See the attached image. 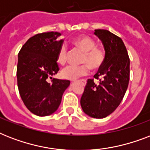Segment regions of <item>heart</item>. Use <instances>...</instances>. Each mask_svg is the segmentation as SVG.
<instances>
[{
  "mask_svg": "<svg viewBox=\"0 0 150 150\" xmlns=\"http://www.w3.org/2000/svg\"><path fill=\"white\" fill-rule=\"evenodd\" d=\"M74 45L84 52L82 57V65L66 67L61 71V75L63 79L75 80L79 78L88 75L89 67L93 70H96L102 66L105 59V52L101 48L96 47L93 40L86 36H79L73 40ZM68 51L64 45L61 46L57 56V61L60 64H64L67 61Z\"/></svg>",
  "mask_w": 150,
  "mask_h": 150,
  "instance_id": "heart-1",
  "label": "heart"
}]
</instances>
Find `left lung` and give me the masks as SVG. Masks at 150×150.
<instances>
[{
  "instance_id": "8db88e82",
  "label": "left lung",
  "mask_w": 150,
  "mask_h": 150,
  "mask_svg": "<svg viewBox=\"0 0 150 150\" xmlns=\"http://www.w3.org/2000/svg\"><path fill=\"white\" fill-rule=\"evenodd\" d=\"M94 34L102 42L105 59L94 75L99 83L88 79L80 103L88 116L104 118L118 107L128 89L130 60L120 37L105 29H96Z\"/></svg>"
}]
</instances>
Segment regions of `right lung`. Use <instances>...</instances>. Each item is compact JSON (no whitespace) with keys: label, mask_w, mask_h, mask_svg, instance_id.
<instances>
[{"label":"right lung","mask_w":150,"mask_h":150,"mask_svg":"<svg viewBox=\"0 0 150 150\" xmlns=\"http://www.w3.org/2000/svg\"><path fill=\"white\" fill-rule=\"evenodd\" d=\"M61 34L49 32L36 34L22 46L18 55L17 81L22 101L37 116L54 114L70 81L52 79L59 71L57 56L61 47Z\"/></svg>","instance_id":"add662e5"}]
</instances>
